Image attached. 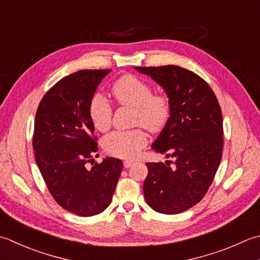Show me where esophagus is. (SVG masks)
<instances>
[{
	"instance_id": "obj_1",
	"label": "esophagus",
	"mask_w": 260,
	"mask_h": 260,
	"mask_svg": "<svg viewBox=\"0 0 260 260\" xmlns=\"http://www.w3.org/2000/svg\"><path fill=\"white\" fill-rule=\"evenodd\" d=\"M133 165H134L133 161H128V160L124 161V167H125V168H131Z\"/></svg>"
}]
</instances>
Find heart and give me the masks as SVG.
Listing matches in <instances>:
<instances>
[{
	"instance_id": "obj_1",
	"label": "heart",
	"mask_w": 260,
	"mask_h": 260,
	"mask_svg": "<svg viewBox=\"0 0 260 260\" xmlns=\"http://www.w3.org/2000/svg\"><path fill=\"white\" fill-rule=\"evenodd\" d=\"M114 94L121 105L133 107L134 125H143L151 132L164 128L170 116V101L165 93H153L152 85L135 75H125L114 84ZM89 114L96 129L106 132L111 125L113 107L103 92H95L90 100ZM147 144V135L142 128L115 131L103 141L107 154L124 160H133Z\"/></svg>"
}]
</instances>
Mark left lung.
Segmentation results:
<instances>
[{"mask_svg": "<svg viewBox=\"0 0 260 260\" xmlns=\"http://www.w3.org/2000/svg\"><path fill=\"white\" fill-rule=\"evenodd\" d=\"M161 85L170 101V117L152 144L170 161L147 162L143 192L151 208L178 214L205 196L220 166L223 149L222 111L201 76L176 65L135 68Z\"/></svg>", "mask_w": 260, "mask_h": 260, "instance_id": "1", "label": "left lung"}]
</instances>
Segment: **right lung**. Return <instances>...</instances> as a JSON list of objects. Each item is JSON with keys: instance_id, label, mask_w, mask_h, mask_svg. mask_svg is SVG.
I'll return each instance as SVG.
<instances>
[{"instance_id": "right-lung-1", "label": "right lung", "mask_w": 260, "mask_h": 260, "mask_svg": "<svg viewBox=\"0 0 260 260\" xmlns=\"http://www.w3.org/2000/svg\"><path fill=\"white\" fill-rule=\"evenodd\" d=\"M110 71L81 70L65 76L47 91L36 113V164L54 200L80 216L96 215L109 206L123 169L116 157L85 168L98 151L90 100Z\"/></svg>"}]
</instances>
